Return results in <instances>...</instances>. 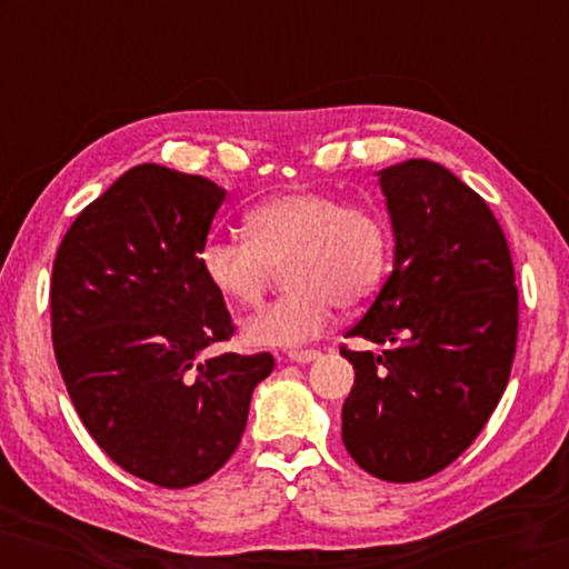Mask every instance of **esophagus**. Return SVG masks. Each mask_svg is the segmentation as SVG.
Instances as JSON below:
<instances>
[{
    "label": "esophagus",
    "mask_w": 569,
    "mask_h": 569,
    "mask_svg": "<svg viewBox=\"0 0 569 569\" xmlns=\"http://www.w3.org/2000/svg\"><path fill=\"white\" fill-rule=\"evenodd\" d=\"M287 357H290L292 362L306 365V362L318 360V357H321V352H318V349H292V352H287Z\"/></svg>",
    "instance_id": "34e87169"
}]
</instances>
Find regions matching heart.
Wrapping results in <instances>:
<instances>
[{"label":"heart","mask_w":569,"mask_h":569,"mask_svg":"<svg viewBox=\"0 0 569 569\" xmlns=\"http://www.w3.org/2000/svg\"><path fill=\"white\" fill-rule=\"evenodd\" d=\"M393 230L380 209L329 191H284L246 214V236H209L199 248L207 284L228 306H253L274 267L290 292L246 318L243 341L290 349L321 337L339 308H360L383 287Z\"/></svg>","instance_id":"heart-1"}]
</instances>
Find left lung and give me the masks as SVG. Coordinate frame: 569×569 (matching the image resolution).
<instances>
[{
	"label": "left lung",
	"mask_w": 569,
	"mask_h": 569,
	"mask_svg": "<svg viewBox=\"0 0 569 569\" xmlns=\"http://www.w3.org/2000/svg\"><path fill=\"white\" fill-rule=\"evenodd\" d=\"M396 253L380 292L347 337L355 352L341 438L372 477L409 485L456 461L508 386L518 287L492 209L448 168L407 160L380 170Z\"/></svg>",
	"instance_id": "left-lung-1"
}]
</instances>
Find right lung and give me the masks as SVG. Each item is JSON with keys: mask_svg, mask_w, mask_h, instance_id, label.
<instances>
[{"mask_svg": "<svg viewBox=\"0 0 569 569\" xmlns=\"http://www.w3.org/2000/svg\"><path fill=\"white\" fill-rule=\"evenodd\" d=\"M224 189L144 162L82 209L51 274L53 355L113 463L166 489L220 471L243 438L269 352H199L236 331L199 269Z\"/></svg>", "mask_w": 569, "mask_h": 569, "instance_id": "right-lung-1", "label": "right lung"}]
</instances>
